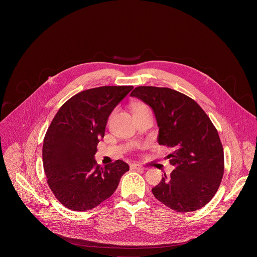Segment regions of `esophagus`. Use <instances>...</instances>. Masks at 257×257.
Masks as SVG:
<instances>
[{
    "label": "esophagus",
    "instance_id": "esophagus-1",
    "mask_svg": "<svg viewBox=\"0 0 257 257\" xmlns=\"http://www.w3.org/2000/svg\"><path fill=\"white\" fill-rule=\"evenodd\" d=\"M130 168H131L132 170H143V169H144L141 165H138V164H131V165H130Z\"/></svg>",
    "mask_w": 257,
    "mask_h": 257
}]
</instances>
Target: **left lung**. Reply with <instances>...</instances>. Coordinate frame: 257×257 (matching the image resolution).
<instances>
[{
    "instance_id": "1",
    "label": "left lung",
    "mask_w": 257,
    "mask_h": 257,
    "mask_svg": "<svg viewBox=\"0 0 257 257\" xmlns=\"http://www.w3.org/2000/svg\"><path fill=\"white\" fill-rule=\"evenodd\" d=\"M130 95L153 108L159 144L174 150L167 158L175 169L153 194L176 211L201 208L214 196L224 175L223 145L210 119L195 100L168 87L138 86Z\"/></svg>"
}]
</instances>
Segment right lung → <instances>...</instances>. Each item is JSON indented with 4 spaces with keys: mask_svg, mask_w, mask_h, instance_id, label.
<instances>
[{
    "mask_svg": "<svg viewBox=\"0 0 257 257\" xmlns=\"http://www.w3.org/2000/svg\"><path fill=\"white\" fill-rule=\"evenodd\" d=\"M133 86H100L68 99L53 119L44 139L43 161L48 184L67 208L86 211L117 189L129 166L121 160L104 168L96 164V145L107 119Z\"/></svg>",
    "mask_w": 257,
    "mask_h": 257,
    "instance_id": "obj_1",
    "label": "right lung"
}]
</instances>
